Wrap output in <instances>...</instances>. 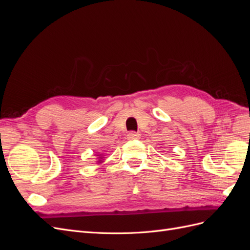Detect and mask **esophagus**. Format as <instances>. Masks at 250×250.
<instances>
[{
    "label": "esophagus",
    "mask_w": 250,
    "mask_h": 250,
    "mask_svg": "<svg viewBox=\"0 0 250 250\" xmlns=\"http://www.w3.org/2000/svg\"><path fill=\"white\" fill-rule=\"evenodd\" d=\"M140 133L139 132H135V131H130V132H128V134H127V139L128 140H138V139H140Z\"/></svg>",
    "instance_id": "esophagus-1"
}]
</instances>
